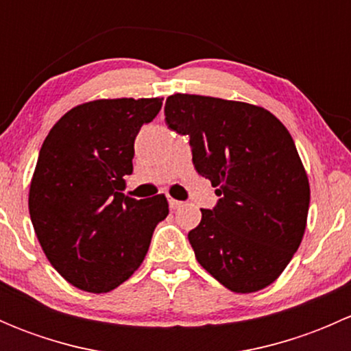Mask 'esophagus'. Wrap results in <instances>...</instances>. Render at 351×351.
I'll use <instances>...</instances> for the list:
<instances>
[{
	"label": "esophagus",
	"instance_id": "esophagus-1",
	"mask_svg": "<svg viewBox=\"0 0 351 351\" xmlns=\"http://www.w3.org/2000/svg\"><path fill=\"white\" fill-rule=\"evenodd\" d=\"M168 202H169V208H173V210H176V208H180L183 205V202L175 200V198H168Z\"/></svg>",
	"mask_w": 351,
	"mask_h": 351
}]
</instances>
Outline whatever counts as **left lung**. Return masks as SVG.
Returning <instances> with one entry per match:
<instances>
[{
  "mask_svg": "<svg viewBox=\"0 0 351 351\" xmlns=\"http://www.w3.org/2000/svg\"><path fill=\"white\" fill-rule=\"evenodd\" d=\"M166 125L190 137L214 208L189 232L198 263L236 293L274 284L304 238L311 189L284 123L263 107L200 95L166 98Z\"/></svg>",
  "mask_w": 351,
  "mask_h": 351,
  "instance_id": "8db88e82",
  "label": "left lung"
}]
</instances>
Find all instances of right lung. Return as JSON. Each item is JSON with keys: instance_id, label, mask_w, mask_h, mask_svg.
<instances>
[{"instance_id": "right-lung-1", "label": "right lung", "mask_w": 351, "mask_h": 351, "mask_svg": "<svg viewBox=\"0 0 351 351\" xmlns=\"http://www.w3.org/2000/svg\"><path fill=\"white\" fill-rule=\"evenodd\" d=\"M162 98H101L71 108L38 153L28 210L52 267L84 292L117 289L141 267L165 195L125 197L134 141L161 110Z\"/></svg>"}]
</instances>
